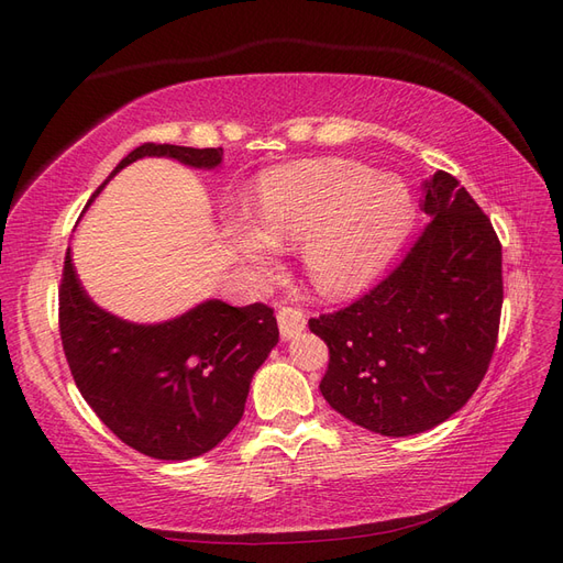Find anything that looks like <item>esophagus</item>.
I'll return each instance as SVG.
<instances>
[{
  "label": "esophagus",
  "mask_w": 563,
  "mask_h": 563,
  "mask_svg": "<svg viewBox=\"0 0 563 563\" xmlns=\"http://www.w3.org/2000/svg\"><path fill=\"white\" fill-rule=\"evenodd\" d=\"M277 321H279L282 340L298 338L305 331V323H308L305 314L300 310H296V308H282L279 314H277Z\"/></svg>",
  "instance_id": "34e87169"
}]
</instances>
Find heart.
Masks as SVG:
<instances>
[{
    "label": "heart",
    "instance_id": "b5f03b06",
    "mask_svg": "<svg viewBox=\"0 0 563 563\" xmlns=\"http://www.w3.org/2000/svg\"><path fill=\"white\" fill-rule=\"evenodd\" d=\"M416 223L404 178L350 159H302L272 168L255 187V218L234 209L223 236L253 277L267 279L279 249L300 244L305 275L323 296L376 279Z\"/></svg>",
    "mask_w": 563,
    "mask_h": 563
}]
</instances>
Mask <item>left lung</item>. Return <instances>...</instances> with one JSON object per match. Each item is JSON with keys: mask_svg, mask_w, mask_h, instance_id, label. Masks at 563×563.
<instances>
[{"mask_svg": "<svg viewBox=\"0 0 563 563\" xmlns=\"http://www.w3.org/2000/svg\"><path fill=\"white\" fill-rule=\"evenodd\" d=\"M432 220L399 267L350 308L310 319L329 345L321 395L354 424L411 437L467 404L496 350L503 246L451 174L422 183Z\"/></svg>", "mask_w": 563, "mask_h": 563, "instance_id": "8db88e82", "label": "left lung"}]
</instances>
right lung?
<instances>
[{
  "mask_svg": "<svg viewBox=\"0 0 563 563\" xmlns=\"http://www.w3.org/2000/svg\"><path fill=\"white\" fill-rule=\"evenodd\" d=\"M143 157L213 172L223 147L145 143L114 166L103 187ZM60 338L73 378L96 416L126 446L157 460H190L216 449L244 416L253 373L279 343L267 305L246 308L207 298L155 323L117 317L93 302L65 253Z\"/></svg>",
  "mask_w": 563,
  "mask_h": 563,
  "instance_id": "1",
  "label": "right lung"
}]
</instances>
